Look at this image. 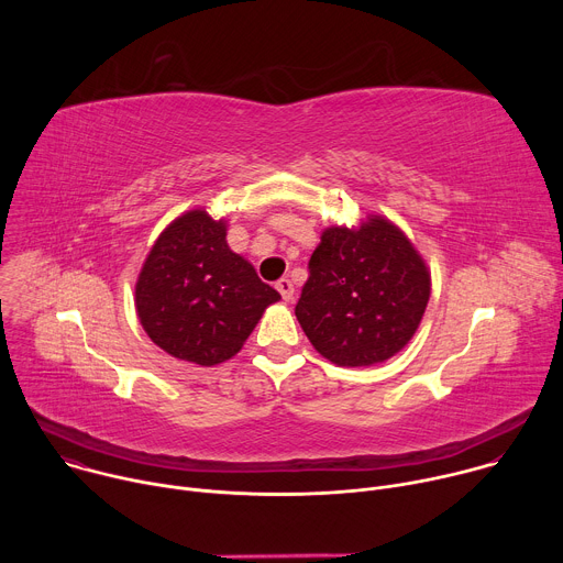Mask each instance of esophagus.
<instances>
[{
	"label": "esophagus",
	"instance_id": "1",
	"mask_svg": "<svg viewBox=\"0 0 563 563\" xmlns=\"http://www.w3.org/2000/svg\"><path fill=\"white\" fill-rule=\"evenodd\" d=\"M276 289L280 291L283 300H291V298H294V285H291L289 278H280V280L276 283Z\"/></svg>",
	"mask_w": 563,
	"mask_h": 563
}]
</instances>
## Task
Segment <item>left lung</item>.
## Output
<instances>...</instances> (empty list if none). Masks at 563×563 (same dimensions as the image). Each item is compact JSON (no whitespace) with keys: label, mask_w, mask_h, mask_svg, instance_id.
I'll use <instances>...</instances> for the list:
<instances>
[{"label":"left lung","mask_w":563,"mask_h":563,"mask_svg":"<svg viewBox=\"0 0 563 563\" xmlns=\"http://www.w3.org/2000/svg\"><path fill=\"white\" fill-rule=\"evenodd\" d=\"M432 291L412 240L385 216L328 227L309 258L296 318L313 350L341 367H369L417 334Z\"/></svg>","instance_id":"obj_1"}]
</instances>
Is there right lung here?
<instances>
[{
	"mask_svg": "<svg viewBox=\"0 0 563 563\" xmlns=\"http://www.w3.org/2000/svg\"><path fill=\"white\" fill-rule=\"evenodd\" d=\"M280 294L227 245V220L191 209L165 227L135 283L146 336L167 354L202 367L243 350Z\"/></svg>",
	"mask_w": 563,
	"mask_h": 563,
	"instance_id": "1",
	"label": "right lung"
}]
</instances>
